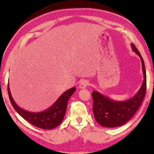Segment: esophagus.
<instances>
[{
  "mask_svg": "<svg viewBox=\"0 0 154 154\" xmlns=\"http://www.w3.org/2000/svg\"><path fill=\"white\" fill-rule=\"evenodd\" d=\"M88 85H89V83H88V81L86 80H83L81 81V83H79V89H85V88L87 87Z\"/></svg>",
  "mask_w": 154,
  "mask_h": 154,
  "instance_id": "1",
  "label": "esophagus"
}]
</instances>
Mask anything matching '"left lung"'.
Instances as JSON below:
<instances>
[{"label": "left lung", "instance_id": "obj_1", "mask_svg": "<svg viewBox=\"0 0 154 154\" xmlns=\"http://www.w3.org/2000/svg\"><path fill=\"white\" fill-rule=\"evenodd\" d=\"M132 50L140 57L143 81L134 96L124 101H117L103 95L99 91L92 92L93 111L94 119L100 125L106 128H114L123 125L132 119L143 101L146 91V73L144 62L135 45L131 44Z\"/></svg>", "mask_w": 154, "mask_h": 154}]
</instances>
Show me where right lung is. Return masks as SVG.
Masks as SVG:
<instances>
[{
	"label": "right lung",
	"mask_w": 154,
	"mask_h": 154,
	"mask_svg": "<svg viewBox=\"0 0 154 154\" xmlns=\"http://www.w3.org/2000/svg\"><path fill=\"white\" fill-rule=\"evenodd\" d=\"M75 90L76 88L75 87L71 88L62 94L48 109L42 112H34L26 110L17 105L12 97L9 83L8 84L9 99L15 110L23 119L32 124V125L44 130L55 128L61 124L66 112L68 100L73 95Z\"/></svg>",
	"instance_id": "1"
}]
</instances>
